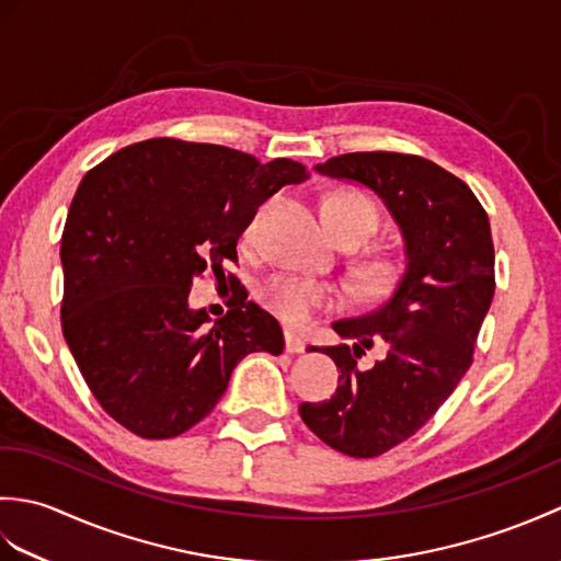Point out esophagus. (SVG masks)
Segmentation results:
<instances>
[{
	"instance_id": "1",
	"label": "esophagus",
	"mask_w": 561,
	"mask_h": 561,
	"mask_svg": "<svg viewBox=\"0 0 561 561\" xmlns=\"http://www.w3.org/2000/svg\"><path fill=\"white\" fill-rule=\"evenodd\" d=\"M306 350V340L296 332H287V352L289 354H301Z\"/></svg>"
}]
</instances>
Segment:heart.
Instances as JSON below:
<instances>
[{
  "label": "heart",
  "instance_id": "heart-1",
  "mask_svg": "<svg viewBox=\"0 0 561 561\" xmlns=\"http://www.w3.org/2000/svg\"><path fill=\"white\" fill-rule=\"evenodd\" d=\"M323 219L340 241L362 243L378 229L380 214L374 202L356 193V190H335L323 199ZM255 224L257 219L248 224L245 238L255 233ZM400 270L402 265L396 255H376L366 262V279L371 287L386 289L398 279ZM260 301L282 323L299 328L306 325L318 311L335 308L340 294L325 282L299 277V274H277V277H270L260 287Z\"/></svg>",
  "mask_w": 561,
  "mask_h": 561
}]
</instances>
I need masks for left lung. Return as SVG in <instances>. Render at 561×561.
Instances as JSON below:
<instances>
[{
    "instance_id": "8db88e82",
    "label": "left lung",
    "mask_w": 561,
    "mask_h": 561,
    "mask_svg": "<svg viewBox=\"0 0 561 561\" xmlns=\"http://www.w3.org/2000/svg\"><path fill=\"white\" fill-rule=\"evenodd\" d=\"M316 171L374 190L404 241L408 267L396 291L371 313L332 323L352 347L316 350L340 368L335 396L299 408L330 448L376 458L432 420L470 368L494 296L492 229L460 178L412 153L354 151ZM374 341L387 344V356L359 369L355 359Z\"/></svg>"
}]
</instances>
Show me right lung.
Listing matches in <instances>:
<instances>
[{"label":"right lung","mask_w":561,"mask_h":561,"mask_svg":"<svg viewBox=\"0 0 561 561\" xmlns=\"http://www.w3.org/2000/svg\"><path fill=\"white\" fill-rule=\"evenodd\" d=\"M306 178L291 159L260 163L171 137L129 145L83 175L59 248L62 332L117 424L141 438L181 436L214 410L243 356L282 354L279 323L245 289L214 323L187 294L207 270L226 279L257 207Z\"/></svg>","instance_id":"add662e5"}]
</instances>
